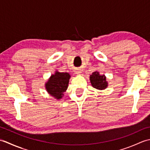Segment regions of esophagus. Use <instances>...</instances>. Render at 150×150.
Here are the masks:
<instances>
[{"instance_id":"esophagus-1","label":"esophagus","mask_w":150,"mask_h":150,"mask_svg":"<svg viewBox=\"0 0 150 150\" xmlns=\"http://www.w3.org/2000/svg\"><path fill=\"white\" fill-rule=\"evenodd\" d=\"M75 71H76V72H75L76 74H77V75H81V73H82L81 69H77Z\"/></svg>"}]
</instances>
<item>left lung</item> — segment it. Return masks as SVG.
Returning a JSON list of instances; mask_svg holds the SVG:
<instances>
[{
  "label": "left lung",
  "mask_w": 150,
  "mask_h": 150,
  "mask_svg": "<svg viewBox=\"0 0 150 150\" xmlns=\"http://www.w3.org/2000/svg\"><path fill=\"white\" fill-rule=\"evenodd\" d=\"M90 81L92 86L99 90H105L108 86L106 76L104 75H100V73L97 71H94L90 75Z\"/></svg>",
  "instance_id": "obj_1"
}]
</instances>
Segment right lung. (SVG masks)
Listing matches in <instances>:
<instances>
[{"label": "right lung", "mask_w": 150, "mask_h": 150, "mask_svg": "<svg viewBox=\"0 0 150 150\" xmlns=\"http://www.w3.org/2000/svg\"><path fill=\"white\" fill-rule=\"evenodd\" d=\"M70 77L69 73L59 72L56 70L45 83L47 92L55 99H61L64 95V93L68 89Z\"/></svg>", "instance_id": "right-lung-1"}]
</instances>
